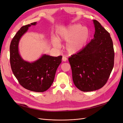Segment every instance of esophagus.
I'll return each mask as SVG.
<instances>
[{
    "label": "esophagus",
    "mask_w": 123,
    "mask_h": 123,
    "mask_svg": "<svg viewBox=\"0 0 123 123\" xmlns=\"http://www.w3.org/2000/svg\"><path fill=\"white\" fill-rule=\"evenodd\" d=\"M62 61H64V62H66L67 60V58L65 56H63L62 58Z\"/></svg>",
    "instance_id": "obj_1"
}]
</instances>
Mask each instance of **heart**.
Returning a JSON list of instances; mask_svg holds the SVG:
<instances>
[{"label": "heart", "instance_id": "heart-1", "mask_svg": "<svg viewBox=\"0 0 123 123\" xmlns=\"http://www.w3.org/2000/svg\"><path fill=\"white\" fill-rule=\"evenodd\" d=\"M58 39L54 37L52 39L53 45L55 47L61 46L59 41L67 42L66 49L69 54H73L82 50L90 37V32L86 27L80 24H74L59 31Z\"/></svg>", "mask_w": 123, "mask_h": 123}]
</instances>
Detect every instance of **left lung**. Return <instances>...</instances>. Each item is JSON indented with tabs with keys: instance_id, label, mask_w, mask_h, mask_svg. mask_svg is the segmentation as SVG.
Listing matches in <instances>:
<instances>
[{
	"instance_id": "8db88e82",
	"label": "left lung",
	"mask_w": 123,
	"mask_h": 123,
	"mask_svg": "<svg viewBox=\"0 0 123 123\" xmlns=\"http://www.w3.org/2000/svg\"><path fill=\"white\" fill-rule=\"evenodd\" d=\"M94 38L69 58L75 86L84 92L98 90L106 84L114 66V52L110 35L98 21L93 20Z\"/></svg>"
}]
</instances>
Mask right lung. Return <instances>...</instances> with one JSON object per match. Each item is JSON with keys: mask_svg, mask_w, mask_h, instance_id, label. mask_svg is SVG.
Masks as SVG:
<instances>
[{"mask_svg": "<svg viewBox=\"0 0 123 123\" xmlns=\"http://www.w3.org/2000/svg\"><path fill=\"white\" fill-rule=\"evenodd\" d=\"M36 22L23 26L11 41L10 47L11 69L18 82L29 90L43 92L52 84L56 71L62 62V56L43 54L37 60L30 62L22 58L18 50L19 40L31 25Z\"/></svg>", "mask_w": 123, "mask_h": 123, "instance_id": "1", "label": "right lung"}]
</instances>
